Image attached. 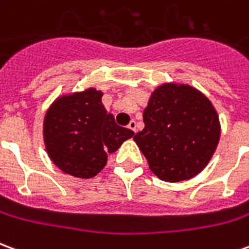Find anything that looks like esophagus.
<instances>
[{"label": "esophagus", "mask_w": 249, "mask_h": 249, "mask_svg": "<svg viewBox=\"0 0 249 249\" xmlns=\"http://www.w3.org/2000/svg\"><path fill=\"white\" fill-rule=\"evenodd\" d=\"M128 128H129L130 130H133V132H137V124H136L135 120H130V123L128 124Z\"/></svg>", "instance_id": "34e87169"}]
</instances>
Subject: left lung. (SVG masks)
Segmentation results:
<instances>
[{
    "instance_id": "1",
    "label": "left lung",
    "mask_w": 249,
    "mask_h": 249,
    "mask_svg": "<svg viewBox=\"0 0 249 249\" xmlns=\"http://www.w3.org/2000/svg\"><path fill=\"white\" fill-rule=\"evenodd\" d=\"M142 119L145 126L133 140L152 172L168 183L198 175L219 144L220 123L213 105L189 85L156 88Z\"/></svg>"
}]
</instances>
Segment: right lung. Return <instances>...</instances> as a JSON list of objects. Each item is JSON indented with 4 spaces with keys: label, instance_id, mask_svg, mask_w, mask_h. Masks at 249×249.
Masks as SVG:
<instances>
[{
    "label": "right lung",
    "instance_id": "right-lung-1",
    "mask_svg": "<svg viewBox=\"0 0 249 249\" xmlns=\"http://www.w3.org/2000/svg\"><path fill=\"white\" fill-rule=\"evenodd\" d=\"M103 92L89 88L58 97L44 119V142L51 160L62 172L94 178L133 130L116 124L101 103Z\"/></svg>",
    "mask_w": 249,
    "mask_h": 249
}]
</instances>
